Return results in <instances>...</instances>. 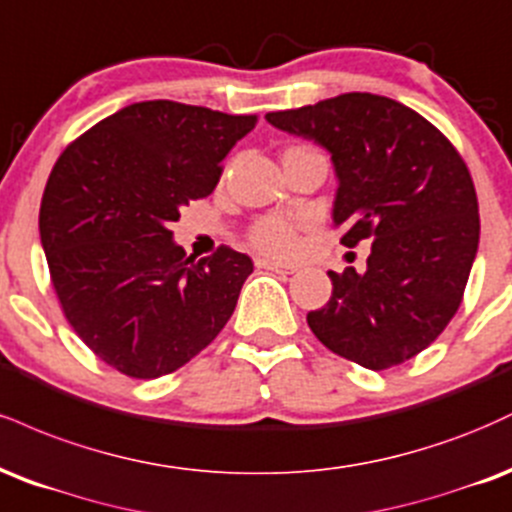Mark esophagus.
I'll return each instance as SVG.
<instances>
[{"mask_svg": "<svg viewBox=\"0 0 512 512\" xmlns=\"http://www.w3.org/2000/svg\"><path fill=\"white\" fill-rule=\"evenodd\" d=\"M256 266L258 268H266V270H273V273H282V275H290V273H294V270H297V268H292V266H282V263L266 261V258H258Z\"/></svg>", "mask_w": 512, "mask_h": 512, "instance_id": "34e87169", "label": "esophagus"}]
</instances>
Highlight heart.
Returning <instances> with one entry per match:
<instances>
[{"label": "heart", "instance_id": "obj_1", "mask_svg": "<svg viewBox=\"0 0 512 512\" xmlns=\"http://www.w3.org/2000/svg\"><path fill=\"white\" fill-rule=\"evenodd\" d=\"M246 242L263 256L290 258L299 249L297 225L282 218H263L251 225Z\"/></svg>", "mask_w": 512, "mask_h": 512}]
</instances>
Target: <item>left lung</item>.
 Here are the masks:
<instances>
[{
  "label": "left lung",
  "mask_w": 512,
  "mask_h": 512,
  "mask_svg": "<svg viewBox=\"0 0 512 512\" xmlns=\"http://www.w3.org/2000/svg\"><path fill=\"white\" fill-rule=\"evenodd\" d=\"M266 119L328 150L340 242L352 249L371 239L364 273L330 270L333 294L309 311V328L330 352L371 371L417 357L458 311L477 256L479 203L465 160L422 114L374 93Z\"/></svg>",
  "instance_id": "left-lung-1"
}]
</instances>
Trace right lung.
<instances>
[{"label": "right lung", "mask_w": 512, "mask_h": 512, "mask_svg": "<svg viewBox=\"0 0 512 512\" xmlns=\"http://www.w3.org/2000/svg\"><path fill=\"white\" fill-rule=\"evenodd\" d=\"M254 126L256 114L134 102L54 162L40 203L54 292L78 338L119 374H172L230 321L251 258L220 246L194 261L170 222L213 194L225 155Z\"/></svg>", "instance_id": "obj_1"}]
</instances>
